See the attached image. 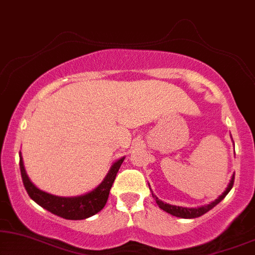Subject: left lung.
Returning a JSON list of instances; mask_svg holds the SVG:
<instances>
[{"label":"left lung","mask_w":255,"mask_h":255,"mask_svg":"<svg viewBox=\"0 0 255 255\" xmlns=\"http://www.w3.org/2000/svg\"><path fill=\"white\" fill-rule=\"evenodd\" d=\"M233 182H235V174H233L231 180H230V183L228 184V187H226L224 193H223L222 195H219V196L216 198L215 201L210 202L209 204L202 205V207H197V208L177 207V205H172V204L165 203V202L159 200V198L156 197L153 193H152V196L155 200L156 204L159 205L160 209H162L163 211L168 212V214H170L172 216H175V217H180V218H196V217H200V216H202V215L207 214L209 210H211L212 208H215L216 205L219 203V202H221L222 200H224V197L229 194V191L232 189ZM148 187H149V183H148ZM149 189H151V188H149Z\"/></svg>","instance_id":"left-lung-1"}]
</instances>
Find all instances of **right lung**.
<instances>
[{
    "mask_svg": "<svg viewBox=\"0 0 255 255\" xmlns=\"http://www.w3.org/2000/svg\"><path fill=\"white\" fill-rule=\"evenodd\" d=\"M125 156L118 159L111 165L109 172L104 177L102 182L89 193H86L80 196L64 197L57 196V195L46 193V191L39 189L34 186L30 177L27 176L25 167H24L22 153L19 152V168L20 175H22L23 184L25 187L26 193L29 194L31 200H33L38 205L44 208L45 210L57 215L59 217L65 219H71V221H80V219H86L92 217L100 212L106 205L109 193L118 169L122 163H123Z\"/></svg>",
    "mask_w": 255,
    "mask_h": 255,
    "instance_id": "obj_1",
    "label": "right lung"
}]
</instances>
